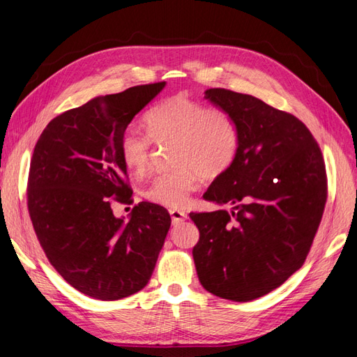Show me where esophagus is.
Instances as JSON below:
<instances>
[{
    "label": "esophagus",
    "instance_id": "34e87169",
    "mask_svg": "<svg viewBox=\"0 0 357 357\" xmlns=\"http://www.w3.org/2000/svg\"><path fill=\"white\" fill-rule=\"evenodd\" d=\"M169 214H171V219H172V223H180L183 220L188 219V214L185 211L181 210H169Z\"/></svg>",
    "mask_w": 357,
    "mask_h": 357
}]
</instances>
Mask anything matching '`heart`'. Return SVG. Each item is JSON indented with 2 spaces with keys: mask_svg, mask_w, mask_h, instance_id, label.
Returning a JSON list of instances; mask_svg holds the SVG:
<instances>
[{
  "mask_svg": "<svg viewBox=\"0 0 357 357\" xmlns=\"http://www.w3.org/2000/svg\"><path fill=\"white\" fill-rule=\"evenodd\" d=\"M149 135L134 129L121 138V158L134 176H143L152 160V144L176 142L172 164L177 168L156 176L146 198L171 208L185 207L201 177L215 178L228 171L238 152L240 134L232 117L219 109L172 95L150 109L144 117Z\"/></svg>",
  "mask_w": 357,
  "mask_h": 357,
  "instance_id": "b5f03b06",
  "label": "heart"
}]
</instances>
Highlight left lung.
Masks as SVG:
<instances>
[{
	"instance_id": "8db88e82",
	"label": "left lung",
	"mask_w": 357,
	"mask_h": 357,
	"mask_svg": "<svg viewBox=\"0 0 357 357\" xmlns=\"http://www.w3.org/2000/svg\"><path fill=\"white\" fill-rule=\"evenodd\" d=\"M205 100L238 128V152L204 193L231 213H190L199 229L197 274L210 294L247 302L282 286L305 262L328 197L326 168L310 129L252 95L214 88Z\"/></svg>"
}]
</instances>
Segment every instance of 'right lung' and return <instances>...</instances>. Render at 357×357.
Listing matches in <instances>:
<instances>
[{"mask_svg":"<svg viewBox=\"0 0 357 357\" xmlns=\"http://www.w3.org/2000/svg\"><path fill=\"white\" fill-rule=\"evenodd\" d=\"M164 88L165 82L134 86L62 113L32 153L26 195L40 245L68 284L95 299L142 290L171 226L158 204H137L126 222L112 208L132 202L121 138Z\"/></svg>","mask_w":357,"mask_h":357,"instance_id":"right-lung-1","label":"right lung"}]
</instances>
